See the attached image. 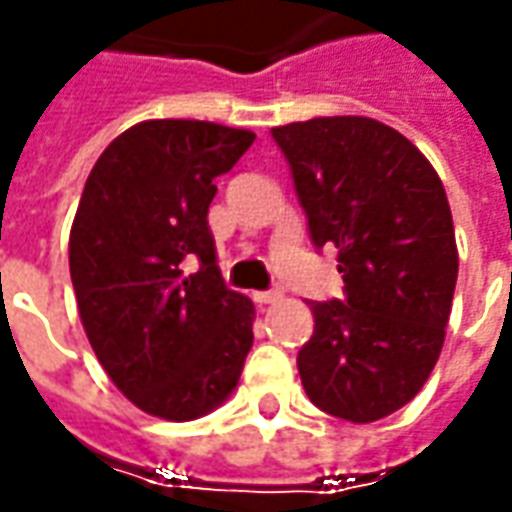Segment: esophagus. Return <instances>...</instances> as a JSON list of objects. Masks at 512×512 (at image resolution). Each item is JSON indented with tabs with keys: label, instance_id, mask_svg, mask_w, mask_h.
I'll list each match as a JSON object with an SVG mask.
<instances>
[{
	"label": "esophagus",
	"instance_id": "1",
	"mask_svg": "<svg viewBox=\"0 0 512 512\" xmlns=\"http://www.w3.org/2000/svg\"><path fill=\"white\" fill-rule=\"evenodd\" d=\"M253 299L259 305H276V302H282V290H259V293H253Z\"/></svg>",
	"mask_w": 512,
	"mask_h": 512
}]
</instances>
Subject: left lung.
I'll return each instance as SVG.
<instances>
[{
	"mask_svg": "<svg viewBox=\"0 0 512 512\" xmlns=\"http://www.w3.org/2000/svg\"><path fill=\"white\" fill-rule=\"evenodd\" d=\"M313 245L339 250L344 299L310 302L299 350L310 402L367 424L396 413L442 353L459 250L442 179L410 139L367 116L270 130Z\"/></svg>",
	"mask_w": 512,
	"mask_h": 512,
	"instance_id": "left-lung-1",
	"label": "left lung"
}]
</instances>
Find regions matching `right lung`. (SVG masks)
<instances>
[{
    "label": "right lung",
    "mask_w": 512,
    "mask_h": 512,
    "mask_svg": "<svg viewBox=\"0 0 512 512\" xmlns=\"http://www.w3.org/2000/svg\"><path fill=\"white\" fill-rule=\"evenodd\" d=\"M253 133L150 119L110 142L70 227V282L110 382L150 416L190 422L233 393L253 302L216 265L207 207Z\"/></svg>",
    "instance_id": "obj_1"
}]
</instances>
